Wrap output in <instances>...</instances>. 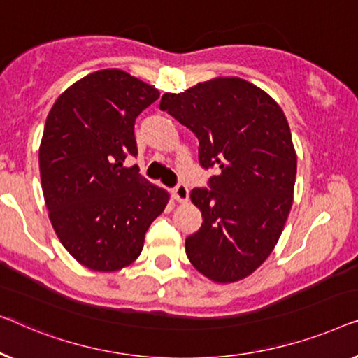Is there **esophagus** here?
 Instances as JSON below:
<instances>
[{"label":"esophagus","mask_w":358,"mask_h":358,"mask_svg":"<svg viewBox=\"0 0 358 358\" xmlns=\"http://www.w3.org/2000/svg\"><path fill=\"white\" fill-rule=\"evenodd\" d=\"M172 196H173L175 201H178V203H186V201H188V198H189V191L185 185H178L177 188H173Z\"/></svg>","instance_id":"obj_1"}]
</instances>
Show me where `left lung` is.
<instances>
[{
  "mask_svg": "<svg viewBox=\"0 0 358 358\" xmlns=\"http://www.w3.org/2000/svg\"><path fill=\"white\" fill-rule=\"evenodd\" d=\"M159 107L196 134L201 165L217 169L210 191L189 194L204 217L185 241L189 263L217 284L248 278L273 253L294 201L296 152L284 112L235 76L164 94Z\"/></svg>",
  "mask_w": 358,
  "mask_h": 358,
  "instance_id": "1",
  "label": "left lung"
}]
</instances>
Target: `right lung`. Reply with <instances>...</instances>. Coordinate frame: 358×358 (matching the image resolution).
Instances as JSON below:
<instances>
[{
  "instance_id": "right-lung-1",
  "label": "right lung",
  "mask_w": 358,
  "mask_h": 358,
  "mask_svg": "<svg viewBox=\"0 0 358 358\" xmlns=\"http://www.w3.org/2000/svg\"><path fill=\"white\" fill-rule=\"evenodd\" d=\"M159 89L110 68L64 90L50 110L38 148L40 180L53 230L85 268L113 273L138 259L144 235L170 194L123 167L138 154L134 122Z\"/></svg>"
}]
</instances>
